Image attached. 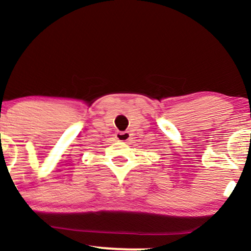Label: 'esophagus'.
Wrapping results in <instances>:
<instances>
[{
  "mask_svg": "<svg viewBox=\"0 0 251 251\" xmlns=\"http://www.w3.org/2000/svg\"><path fill=\"white\" fill-rule=\"evenodd\" d=\"M130 138H131V135L129 131H120L115 135V139L119 142H128Z\"/></svg>",
  "mask_w": 251,
  "mask_h": 251,
  "instance_id": "obj_1",
  "label": "esophagus"
}]
</instances>
